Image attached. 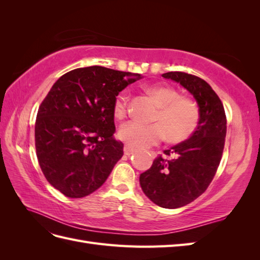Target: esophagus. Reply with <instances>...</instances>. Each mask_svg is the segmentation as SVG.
Returning <instances> with one entry per match:
<instances>
[{"label": "esophagus", "mask_w": 260, "mask_h": 260, "mask_svg": "<svg viewBox=\"0 0 260 260\" xmlns=\"http://www.w3.org/2000/svg\"><path fill=\"white\" fill-rule=\"evenodd\" d=\"M135 152H136V149H133L132 147H130V146H128V145H124V147H123V153H124V155L130 156V155H132Z\"/></svg>", "instance_id": "1"}]
</instances>
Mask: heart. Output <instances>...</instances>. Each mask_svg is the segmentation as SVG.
<instances>
[{
	"instance_id": "1",
	"label": "heart",
	"mask_w": 260,
	"mask_h": 260,
	"mask_svg": "<svg viewBox=\"0 0 260 260\" xmlns=\"http://www.w3.org/2000/svg\"><path fill=\"white\" fill-rule=\"evenodd\" d=\"M148 93L158 104L152 123L129 121L119 130V139L133 148H144L159 143L167 136L171 143H180L191 138L201 120L200 107L190 98L180 96L179 92L167 85H152ZM129 109L127 92H120L113 104L116 119H123Z\"/></svg>"
}]
</instances>
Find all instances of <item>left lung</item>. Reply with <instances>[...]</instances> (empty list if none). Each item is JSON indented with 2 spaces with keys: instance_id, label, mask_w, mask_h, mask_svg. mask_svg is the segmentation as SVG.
I'll use <instances>...</instances> for the list:
<instances>
[{
  "instance_id": "1",
  "label": "left lung",
  "mask_w": 260,
  "mask_h": 260,
  "mask_svg": "<svg viewBox=\"0 0 260 260\" xmlns=\"http://www.w3.org/2000/svg\"><path fill=\"white\" fill-rule=\"evenodd\" d=\"M179 82L198 102L201 120L194 135L164 151L140 176L144 194L162 208L187 205L207 190L221 160L226 117L221 100L202 78L182 72L161 75ZM172 155L171 159H168Z\"/></svg>"
}]
</instances>
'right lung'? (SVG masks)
Segmentation results:
<instances>
[{
    "instance_id": "right-lung-1",
    "label": "right lung",
    "mask_w": 260,
    "mask_h": 260,
    "mask_svg": "<svg viewBox=\"0 0 260 260\" xmlns=\"http://www.w3.org/2000/svg\"><path fill=\"white\" fill-rule=\"evenodd\" d=\"M131 74L101 66L77 68L55 82L39 107L35 141L45 179L67 198L96 191L123 155L113 104Z\"/></svg>"
}]
</instances>
